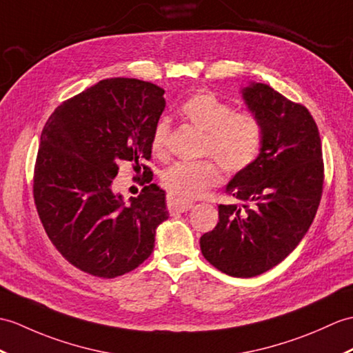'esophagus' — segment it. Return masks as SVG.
<instances>
[{"label":"esophagus","mask_w":353,"mask_h":353,"mask_svg":"<svg viewBox=\"0 0 353 353\" xmlns=\"http://www.w3.org/2000/svg\"><path fill=\"white\" fill-rule=\"evenodd\" d=\"M192 206H194L192 201L177 199V196H173V195L167 196V208L170 210V214H180V212L190 210Z\"/></svg>","instance_id":"1"}]
</instances>
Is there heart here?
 <instances>
[{
	"instance_id": "1",
	"label": "heart",
	"mask_w": 353,
	"mask_h": 353,
	"mask_svg": "<svg viewBox=\"0 0 353 353\" xmlns=\"http://www.w3.org/2000/svg\"><path fill=\"white\" fill-rule=\"evenodd\" d=\"M177 112L188 125L203 132L201 153L215 157L228 173H242L259 159L265 129L257 114L234 111L230 103L209 92L186 97L179 105ZM168 139V121L159 120L150 138L152 152L157 157H165ZM214 160L206 158L199 162L173 163L161 174V183L170 195L177 199L190 200L199 196L221 182L223 174L219 161Z\"/></svg>"
}]
</instances>
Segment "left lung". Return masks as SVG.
<instances>
[{"label": "left lung", "instance_id": "left-lung-1", "mask_svg": "<svg viewBox=\"0 0 353 353\" xmlns=\"http://www.w3.org/2000/svg\"><path fill=\"white\" fill-rule=\"evenodd\" d=\"M242 94L263 123V147L224 191L242 206L219 204L218 224L200 237V248L221 272L250 278L281 263L305 236L322 199L325 167L321 135L304 105L266 84Z\"/></svg>", "mask_w": 353, "mask_h": 353}]
</instances>
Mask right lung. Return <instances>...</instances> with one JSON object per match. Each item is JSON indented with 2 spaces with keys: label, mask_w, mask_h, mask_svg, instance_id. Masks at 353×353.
I'll list each match as a JSON object with an SVG mask.
<instances>
[{
  "label": "right lung",
  "mask_w": 353,
  "mask_h": 353,
  "mask_svg": "<svg viewBox=\"0 0 353 353\" xmlns=\"http://www.w3.org/2000/svg\"><path fill=\"white\" fill-rule=\"evenodd\" d=\"M163 108L161 87L110 78L64 101L46 121L32 195L54 247L83 272L116 278L150 257L157 227L168 218L165 192L147 185L125 204L112 180L125 161L152 173L143 162Z\"/></svg>",
  "instance_id": "1"
}]
</instances>
